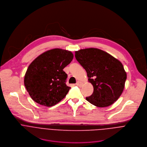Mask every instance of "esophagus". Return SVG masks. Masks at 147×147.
Here are the masks:
<instances>
[{
  "label": "esophagus",
  "mask_w": 147,
  "mask_h": 147,
  "mask_svg": "<svg viewBox=\"0 0 147 147\" xmlns=\"http://www.w3.org/2000/svg\"><path fill=\"white\" fill-rule=\"evenodd\" d=\"M76 86H79V87H81L82 86V82H76Z\"/></svg>",
  "instance_id": "1"
}]
</instances>
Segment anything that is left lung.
Wrapping results in <instances>:
<instances>
[{"label":"left lung","mask_w":147,"mask_h":147,"mask_svg":"<svg viewBox=\"0 0 147 147\" xmlns=\"http://www.w3.org/2000/svg\"><path fill=\"white\" fill-rule=\"evenodd\" d=\"M75 58L86 70L88 81L94 87L92 94L86 100L99 107L114 103L122 93L126 79L122 63L96 48L76 51Z\"/></svg>","instance_id":"1"}]
</instances>
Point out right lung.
<instances>
[{"label":"right lung","mask_w":147,"mask_h":147,"mask_svg":"<svg viewBox=\"0 0 147 147\" xmlns=\"http://www.w3.org/2000/svg\"><path fill=\"white\" fill-rule=\"evenodd\" d=\"M71 52L61 49L47 51L29 66L24 84L32 99L45 106H52L65 98L70 87L63 69L72 60Z\"/></svg>","instance_id":"obj_1"}]
</instances>
